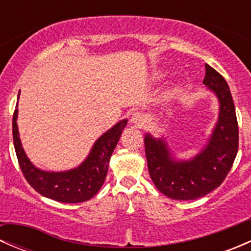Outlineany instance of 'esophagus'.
I'll list each match as a JSON object with an SVG mask.
<instances>
[{"label": "esophagus", "mask_w": 251, "mask_h": 251, "mask_svg": "<svg viewBox=\"0 0 251 251\" xmlns=\"http://www.w3.org/2000/svg\"><path fill=\"white\" fill-rule=\"evenodd\" d=\"M131 123L136 126V127H143L147 123V119L143 114L137 111V113H133L131 116Z\"/></svg>", "instance_id": "obj_1"}]
</instances>
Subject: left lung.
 Instances as JSON below:
<instances>
[{
  "mask_svg": "<svg viewBox=\"0 0 251 251\" xmlns=\"http://www.w3.org/2000/svg\"><path fill=\"white\" fill-rule=\"evenodd\" d=\"M205 86L220 103L219 120L206 146L191 160H176L163 138L144 137L148 170L156 188L171 199L193 201L206 196L225 181L238 151V121L226 80L205 64Z\"/></svg>",
  "mask_w": 251,
  "mask_h": 251,
  "instance_id": "1",
  "label": "left lung"
}]
</instances>
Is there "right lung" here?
I'll list each match as a JSON object with an SVG mask.
<instances>
[{
	"mask_svg": "<svg viewBox=\"0 0 251 251\" xmlns=\"http://www.w3.org/2000/svg\"><path fill=\"white\" fill-rule=\"evenodd\" d=\"M17 116L18 109L13 114V142L18 163L24 177L35 191L60 203H82L97 194L107 176L114 148L127 124L126 119L96 141L88 156L80 166L69 171L50 173L37 169L27 159L19 138Z\"/></svg>",
	"mask_w": 251,
	"mask_h": 251,
	"instance_id": "right-lung-1",
	"label": "right lung"
}]
</instances>
